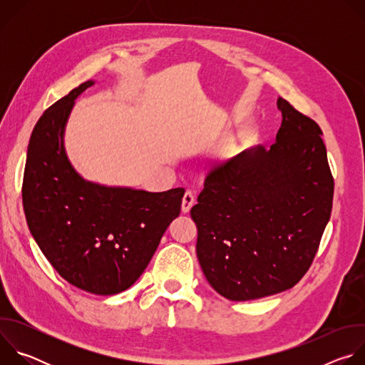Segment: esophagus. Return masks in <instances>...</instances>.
I'll list each match as a JSON object with an SVG mask.
<instances>
[{
    "instance_id": "esophagus-1",
    "label": "esophagus",
    "mask_w": 365,
    "mask_h": 365,
    "mask_svg": "<svg viewBox=\"0 0 365 365\" xmlns=\"http://www.w3.org/2000/svg\"><path fill=\"white\" fill-rule=\"evenodd\" d=\"M193 203H195V196H193L192 192L187 190V192L183 195V199H182V212H183V214H187V212L190 211V207L193 206Z\"/></svg>"
}]
</instances>
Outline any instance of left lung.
Wrapping results in <instances>:
<instances>
[{
  "instance_id": "1",
  "label": "left lung",
  "mask_w": 365,
  "mask_h": 365,
  "mask_svg": "<svg viewBox=\"0 0 365 365\" xmlns=\"http://www.w3.org/2000/svg\"><path fill=\"white\" fill-rule=\"evenodd\" d=\"M282 125L206 176L190 217L210 284L235 302L292 289L309 270L331 218L334 179L322 130L279 98Z\"/></svg>"
}]
</instances>
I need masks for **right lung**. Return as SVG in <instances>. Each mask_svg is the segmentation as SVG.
<instances>
[{
	"label": "right lung",
	"instance_id": "1",
	"mask_svg": "<svg viewBox=\"0 0 365 365\" xmlns=\"http://www.w3.org/2000/svg\"><path fill=\"white\" fill-rule=\"evenodd\" d=\"M86 81L55 102L29 143L23 206L48 263L71 284L111 296L131 287L179 217L183 187L166 192L106 186L83 179L65 150V128Z\"/></svg>",
	"mask_w": 365,
	"mask_h": 365
}]
</instances>
